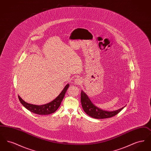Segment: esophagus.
I'll return each instance as SVG.
<instances>
[{"mask_svg": "<svg viewBox=\"0 0 151 151\" xmlns=\"http://www.w3.org/2000/svg\"><path fill=\"white\" fill-rule=\"evenodd\" d=\"M74 82L76 85H80V84L82 83V80L80 78H76V79H75Z\"/></svg>", "mask_w": 151, "mask_h": 151, "instance_id": "obj_1", "label": "esophagus"}]
</instances>
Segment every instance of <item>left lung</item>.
Returning a JSON list of instances; mask_svg holds the SVG:
<instances>
[{
    "mask_svg": "<svg viewBox=\"0 0 151 151\" xmlns=\"http://www.w3.org/2000/svg\"><path fill=\"white\" fill-rule=\"evenodd\" d=\"M81 103L82 108L86 114L96 119H104L114 116L118 114L125 106L113 111L102 110L94 105L88 96L83 91L81 92Z\"/></svg>",
    "mask_w": 151,
    "mask_h": 151,
    "instance_id": "obj_1",
    "label": "left lung"
}]
</instances>
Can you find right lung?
<instances>
[{
    "instance_id": "add662e5",
    "label": "right lung",
    "mask_w": 151,
    "mask_h": 151,
    "mask_svg": "<svg viewBox=\"0 0 151 151\" xmlns=\"http://www.w3.org/2000/svg\"><path fill=\"white\" fill-rule=\"evenodd\" d=\"M68 87L69 84H68L65 86L62 92H60V93L59 94V95L55 99L47 104L42 105H36L30 104L25 102L19 96H18V97L22 105L30 111L39 115H47L54 113L59 107Z\"/></svg>"
}]
</instances>
